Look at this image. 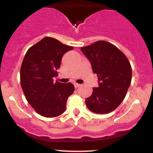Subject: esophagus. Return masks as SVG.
<instances>
[{"label": "esophagus", "instance_id": "esophagus-1", "mask_svg": "<svg viewBox=\"0 0 153 153\" xmlns=\"http://www.w3.org/2000/svg\"><path fill=\"white\" fill-rule=\"evenodd\" d=\"M74 85L75 88H78V87H80L81 85H80V84H78V83H74Z\"/></svg>", "mask_w": 153, "mask_h": 153}]
</instances>
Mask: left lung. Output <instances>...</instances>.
Masks as SVG:
<instances>
[{
	"label": "left lung",
	"instance_id": "obj_1",
	"mask_svg": "<svg viewBox=\"0 0 153 153\" xmlns=\"http://www.w3.org/2000/svg\"><path fill=\"white\" fill-rule=\"evenodd\" d=\"M80 50L99 80L98 87L94 88L92 95L85 99L86 106L94 113H109L125 98L131 80L130 63L117 47L105 41Z\"/></svg>",
	"mask_w": 153,
	"mask_h": 153
}]
</instances>
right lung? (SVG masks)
<instances>
[{"label":"right lung","mask_w":153,"mask_h":153,"mask_svg":"<svg viewBox=\"0 0 153 153\" xmlns=\"http://www.w3.org/2000/svg\"><path fill=\"white\" fill-rule=\"evenodd\" d=\"M73 49L47 36L30 47L24 56L20 71L21 85L29 104L43 117L62 114L66 109L67 100L74 92L71 82L63 84L53 80L63 55Z\"/></svg>","instance_id":"right-lung-1"}]
</instances>
